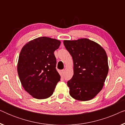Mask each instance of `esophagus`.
I'll list each match as a JSON object with an SVG mask.
<instances>
[{"instance_id": "34e87169", "label": "esophagus", "mask_w": 125, "mask_h": 125, "mask_svg": "<svg viewBox=\"0 0 125 125\" xmlns=\"http://www.w3.org/2000/svg\"><path fill=\"white\" fill-rule=\"evenodd\" d=\"M61 74H62V75H64L65 74V70H62L61 71Z\"/></svg>"}]
</instances>
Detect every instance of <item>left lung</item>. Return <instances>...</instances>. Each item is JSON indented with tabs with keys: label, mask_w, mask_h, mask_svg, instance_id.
Returning a JSON list of instances; mask_svg holds the SVG:
<instances>
[{
	"label": "left lung",
	"mask_w": 125,
	"mask_h": 125,
	"mask_svg": "<svg viewBox=\"0 0 125 125\" xmlns=\"http://www.w3.org/2000/svg\"><path fill=\"white\" fill-rule=\"evenodd\" d=\"M63 42L74 65V74L67 82L70 95L82 101L92 100L102 90L108 73L106 53L101 46L88 39Z\"/></svg>",
	"instance_id": "obj_1"
}]
</instances>
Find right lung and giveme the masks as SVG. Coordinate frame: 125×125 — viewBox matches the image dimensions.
Returning <instances> with one entry per match:
<instances>
[{
    "instance_id": "right-lung-1",
    "label": "right lung",
    "mask_w": 125,
    "mask_h": 125,
    "mask_svg": "<svg viewBox=\"0 0 125 125\" xmlns=\"http://www.w3.org/2000/svg\"><path fill=\"white\" fill-rule=\"evenodd\" d=\"M60 41L41 37L30 41L21 49L18 73L25 91L37 99H45L53 93L61 77L56 69L55 50Z\"/></svg>"
}]
</instances>
